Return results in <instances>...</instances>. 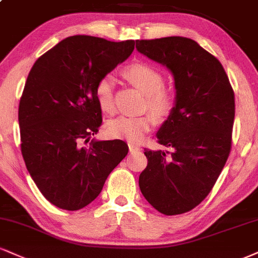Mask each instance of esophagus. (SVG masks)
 Masks as SVG:
<instances>
[{"instance_id":"1","label":"esophagus","mask_w":258,"mask_h":258,"mask_svg":"<svg viewBox=\"0 0 258 258\" xmlns=\"http://www.w3.org/2000/svg\"><path fill=\"white\" fill-rule=\"evenodd\" d=\"M128 149H130V153H135V151L139 150V148L133 143H128Z\"/></svg>"}]
</instances>
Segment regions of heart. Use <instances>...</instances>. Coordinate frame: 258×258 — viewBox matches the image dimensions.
Wrapping results in <instances>:
<instances>
[{
  "label": "heart",
  "instance_id": "b5f03b06",
  "mask_svg": "<svg viewBox=\"0 0 258 258\" xmlns=\"http://www.w3.org/2000/svg\"><path fill=\"white\" fill-rule=\"evenodd\" d=\"M123 76L147 95V107L156 119L163 120L174 108V96L168 90L162 89L163 77L156 68L144 62L130 64L123 71ZM96 101L103 111L114 110V77L110 74L102 77L95 89ZM155 119L150 114L141 116L121 115L107 122V135L115 139H125L131 143L142 141L145 133L151 130Z\"/></svg>",
  "mask_w": 258,
  "mask_h": 258
}]
</instances>
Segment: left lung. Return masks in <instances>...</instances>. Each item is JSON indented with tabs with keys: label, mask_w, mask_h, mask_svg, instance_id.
<instances>
[{
	"label": "left lung",
	"mask_w": 258,
	"mask_h": 258,
	"mask_svg": "<svg viewBox=\"0 0 258 258\" xmlns=\"http://www.w3.org/2000/svg\"><path fill=\"white\" fill-rule=\"evenodd\" d=\"M141 54L168 68L174 78V108L156 133L173 153L149 150L139 188L155 209L178 215L212 191L231 151L234 94L222 64L186 37L136 40Z\"/></svg>",
	"instance_id": "left-lung-1"
}]
</instances>
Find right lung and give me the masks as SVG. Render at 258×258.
Returning <instances> with one entry per match:
<instances>
[{
  "instance_id": "1",
  "label": "right lung",
  "mask_w": 258,
  "mask_h": 258,
  "mask_svg": "<svg viewBox=\"0 0 258 258\" xmlns=\"http://www.w3.org/2000/svg\"><path fill=\"white\" fill-rule=\"evenodd\" d=\"M135 44L72 36L31 68L19 103L21 154L37 187L57 208L79 210L91 203L127 155L123 141L92 138L102 125L95 89Z\"/></svg>"
}]
</instances>
